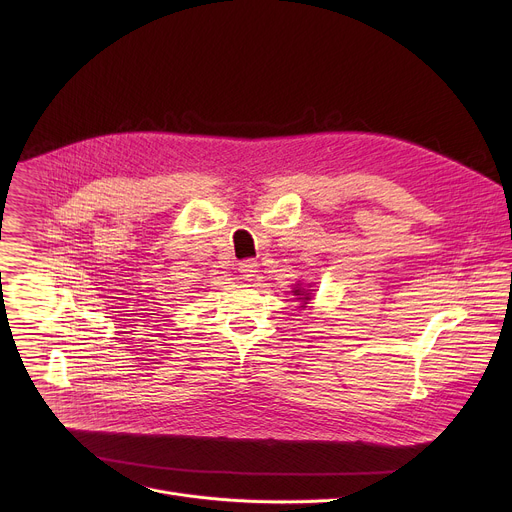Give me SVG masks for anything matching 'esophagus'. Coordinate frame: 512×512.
<instances>
[{"mask_svg":"<svg viewBox=\"0 0 512 512\" xmlns=\"http://www.w3.org/2000/svg\"><path fill=\"white\" fill-rule=\"evenodd\" d=\"M239 273H241L245 279L253 277V275L257 273V261H253V259L241 261V263H239Z\"/></svg>","mask_w":512,"mask_h":512,"instance_id":"34e87169","label":"esophagus"}]
</instances>
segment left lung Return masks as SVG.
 Here are the masks:
<instances>
[{
	"label": "left lung",
	"instance_id": "1",
	"mask_svg": "<svg viewBox=\"0 0 512 512\" xmlns=\"http://www.w3.org/2000/svg\"><path fill=\"white\" fill-rule=\"evenodd\" d=\"M295 293H297V295H299V289H295ZM305 299H307V297H305Z\"/></svg>",
	"mask_w": 512,
	"mask_h": 512
}]
</instances>
